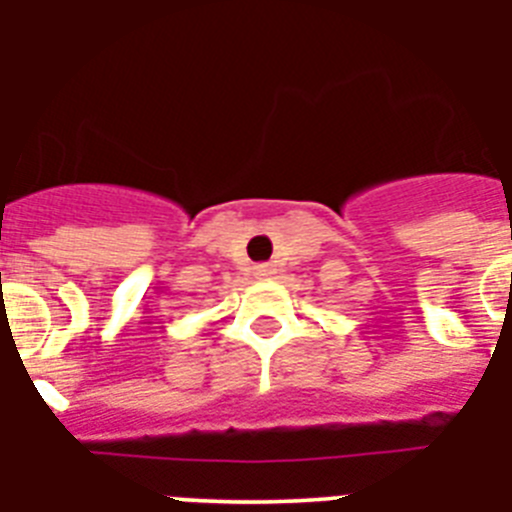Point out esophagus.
I'll return each instance as SVG.
<instances>
[{
  "label": "esophagus",
  "mask_w": 512,
  "mask_h": 512,
  "mask_svg": "<svg viewBox=\"0 0 512 512\" xmlns=\"http://www.w3.org/2000/svg\"><path fill=\"white\" fill-rule=\"evenodd\" d=\"M273 265H268V263H263V265H255V276L257 278H268V276H273Z\"/></svg>",
  "instance_id": "obj_1"
}]
</instances>
